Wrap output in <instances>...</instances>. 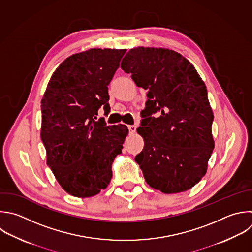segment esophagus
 <instances>
[{
	"label": "esophagus",
	"mask_w": 252,
	"mask_h": 252,
	"mask_svg": "<svg viewBox=\"0 0 252 252\" xmlns=\"http://www.w3.org/2000/svg\"><path fill=\"white\" fill-rule=\"evenodd\" d=\"M128 129H129L130 133H135V132H136L137 127H136L135 125H129V126H128Z\"/></svg>",
	"instance_id": "1"
}]
</instances>
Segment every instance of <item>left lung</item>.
<instances>
[{"label":"left lung","instance_id":"1","mask_svg":"<svg viewBox=\"0 0 252 252\" xmlns=\"http://www.w3.org/2000/svg\"><path fill=\"white\" fill-rule=\"evenodd\" d=\"M121 69L148 92L137 129L145 145L135 158L146 182L165 194L190 189L205 175L215 146L204 82L186 58L165 48L130 49Z\"/></svg>","mask_w":252,"mask_h":252}]
</instances>
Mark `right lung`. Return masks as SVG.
Returning <instances> with one entry per match:
<instances>
[{"label":"right lung","mask_w":252,"mask_h":252,"mask_svg":"<svg viewBox=\"0 0 252 252\" xmlns=\"http://www.w3.org/2000/svg\"><path fill=\"white\" fill-rule=\"evenodd\" d=\"M125 52L94 48L68 57L53 73L41 100L47 164L72 196H94L111 180L112 162L128 129L95 119L102 105L104 114L109 112L107 86Z\"/></svg>","instance_id":"1"}]
</instances>
